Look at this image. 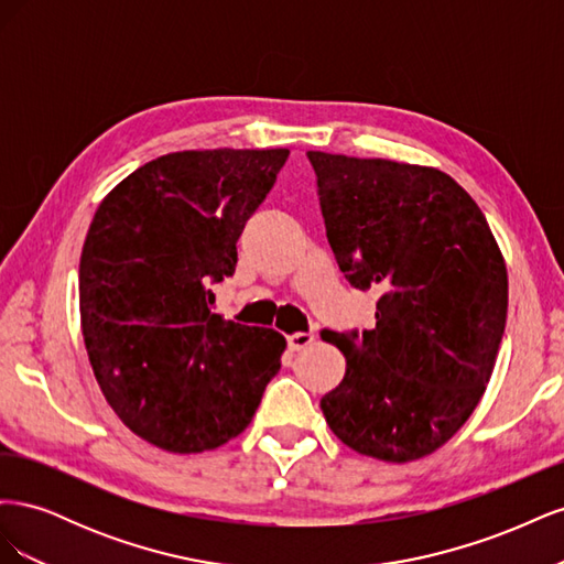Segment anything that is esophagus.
<instances>
[{
	"label": "esophagus",
	"instance_id": "1",
	"mask_svg": "<svg viewBox=\"0 0 564 564\" xmlns=\"http://www.w3.org/2000/svg\"><path fill=\"white\" fill-rule=\"evenodd\" d=\"M313 340H315V334H311V332H296V334H289L286 336V346H289V350H292V352H299L303 348H308Z\"/></svg>",
	"mask_w": 564,
	"mask_h": 564
}]
</instances>
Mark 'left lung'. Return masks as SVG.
<instances>
[{
	"mask_svg": "<svg viewBox=\"0 0 564 564\" xmlns=\"http://www.w3.org/2000/svg\"><path fill=\"white\" fill-rule=\"evenodd\" d=\"M336 263L377 289V327L322 332L346 377L319 400L334 435L390 464L433 454L489 383L508 313L506 263L489 224L431 166L308 152Z\"/></svg>",
	"mask_w": 564,
	"mask_h": 564,
	"instance_id": "left-lung-1",
	"label": "left lung"
}]
</instances>
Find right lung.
I'll return each instance as SVG.
<instances>
[{"mask_svg":"<svg viewBox=\"0 0 564 564\" xmlns=\"http://www.w3.org/2000/svg\"><path fill=\"white\" fill-rule=\"evenodd\" d=\"M289 150H183L100 202L79 259V315L108 404L150 445L193 454L240 435L286 340L214 315L237 237Z\"/></svg>","mask_w":564,"mask_h":564,"instance_id":"1","label":"right lung"}]
</instances>
